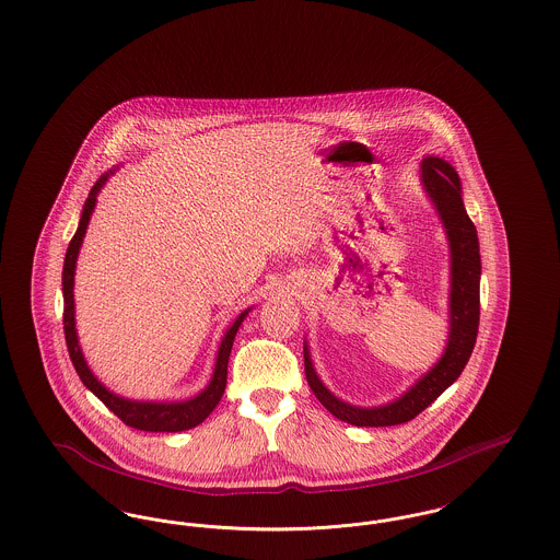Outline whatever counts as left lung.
<instances>
[{"instance_id":"left-lung-1","label":"left lung","mask_w":560,"mask_h":560,"mask_svg":"<svg viewBox=\"0 0 560 560\" xmlns=\"http://www.w3.org/2000/svg\"><path fill=\"white\" fill-rule=\"evenodd\" d=\"M424 192L439 213L450 243V336L441 359L422 373L400 397L377 405L357 407L338 399L315 372L304 340V372L320 405L338 420L352 427H397L413 420L439 399L464 372L479 331L480 252L479 237L462 201V183L450 161L427 155L420 163Z\"/></svg>"}]
</instances>
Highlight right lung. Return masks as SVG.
<instances>
[{
    "mask_svg": "<svg viewBox=\"0 0 560 560\" xmlns=\"http://www.w3.org/2000/svg\"><path fill=\"white\" fill-rule=\"evenodd\" d=\"M117 170V167H115ZM115 170L105 172L96 185L90 190L83 210H81L80 226L73 235V240L67 247V256H65V267H62V298H65V340L69 348V357L73 361V368L80 375L83 386L94 393L98 399L107 405L108 409L130 428H138L144 432H180L188 428L199 427L222 399L224 388H226V370H229V357H231V348L235 342V336L240 331L241 323L249 315L252 306L245 308L237 319L233 320L220 345H218V354H215V365H213L212 380L210 384L195 395L192 399L187 400H133L126 399L115 395L113 390H108L107 386L92 373L88 368V361L83 357L80 347V338H78V329H75V298H73V285H75V267H78V256H80L81 243L85 237L88 224L92 212L96 208V197L101 192V188L107 185L108 176L115 174Z\"/></svg>",
    "mask_w": 560,
    "mask_h": 560,
    "instance_id": "1",
    "label": "right lung"
}]
</instances>
